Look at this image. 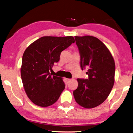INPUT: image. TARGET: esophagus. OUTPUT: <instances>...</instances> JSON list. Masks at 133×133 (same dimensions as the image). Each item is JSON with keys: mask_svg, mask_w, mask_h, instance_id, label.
I'll return each instance as SVG.
<instances>
[{"mask_svg": "<svg viewBox=\"0 0 133 133\" xmlns=\"http://www.w3.org/2000/svg\"><path fill=\"white\" fill-rule=\"evenodd\" d=\"M66 80H67V81H71V79H66Z\"/></svg>", "mask_w": 133, "mask_h": 133, "instance_id": "obj_1", "label": "esophagus"}]
</instances>
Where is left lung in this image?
<instances>
[{
	"label": "left lung",
	"mask_w": 133,
	"mask_h": 133,
	"mask_svg": "<svg viewBox=\"0 0 133 133\" xmlns=\"http://www.w3.org/2000/svg\"><path fill=\"white\" fill-rule=\"evenodd\" d=\"M81 56V67L87 69L89 79H77L74 91L76 102L84 108H92L105 101L115 83V63L111 52L96 37L75 36Z\"/></svg>",
	"instance_id": "8db88e82"
}]
</instances>
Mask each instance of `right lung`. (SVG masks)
Listing matches in <instances>:
<instances>
[{
    "instance_id": "right-lung-1",
    "label": "right lung",
    "mask_w": 133,
    "mask_h": 133,
    "mask_svg": "<svg viewBox=\"0 0 133 133\" xmlns=\"http://www.w3.org/2000/svg\"><path fill=\"white\" fill-rule=\"evenodd\" d=\"M75 42L72 36L42 37L24 52L20 72L29 99L37 105L54 104L65 89L63 78L52 76L49 71L59 60L61 52Z\"/></svg>"
}]
</instances>
